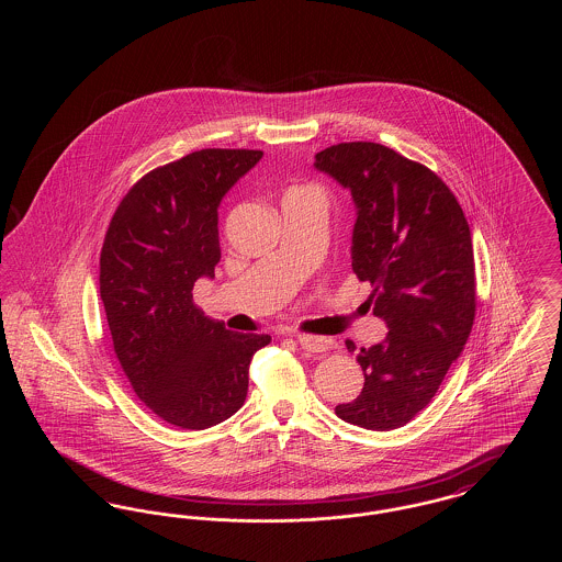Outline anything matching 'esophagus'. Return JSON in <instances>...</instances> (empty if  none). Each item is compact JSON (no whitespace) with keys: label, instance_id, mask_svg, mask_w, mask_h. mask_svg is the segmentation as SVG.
<instances>
[{"label":"esophagus","instance_id":"34e87169","mask_svg":"<svg viewBox=\"0 0 562 562\" xmlns=\"http://www.w3.org/2000/svg\"><path fill=\"white\" fill-rule=\"evenodd\" d=\"M294 339L299 341V346L307 351H328L333 348V339L330 337H318V335H294Z\"/></svg>","mask_w":562,"mask_h":562}]
</instances>
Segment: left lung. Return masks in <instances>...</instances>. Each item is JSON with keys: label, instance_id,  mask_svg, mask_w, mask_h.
I'll use <instances>...</instances> for the list:
<instances>
[{"label": "left lung", "instance_id": "obj_1", "mask_svg": "<svg viewBox=\"0 0 562 562\" xmlns=\"http://www.w3.org/2000/svg\"><path fill=\"white\" fill-rule=\"evenodd\" d=\"M314 166L351 191V269L371 282L373 314L387 324L381 344L356 353L364 371L360 396L335 413L360 428H402L436 396L470 337V225L436 172L385 145L339 143L316 154ZM346 346L356 351L353 341Z\"/></svg>", "mask_w": 562, "mask_h": 562}]
</instances>
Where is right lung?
Wrapping results in <instances>:
<instances>
[{
    "label": "right lung",
    "instance_id": "1",
    "mask_svg": "<svg viewBox=\"0 0 562 562\" xmlns=\"http://www.w3.org/2000/svg\"><path fill=\"white\" fill-rule=\"evenodd\" d=\"M263 158L259 149H200L147 172L111 216L101 299L115 356L136 396L170 426L229 419L248 367L271 337L227 330L193 303L198 278L221 259L218 206Z\"/></svg>",
    "mask_w": 562,
    "mask_h": 562
}]
</instances>
